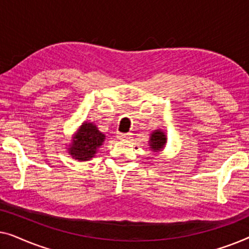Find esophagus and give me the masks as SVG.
I'll use <instances>...</instances> for the list:
<instances>
[{
	"label": "esophagus",
	"instance_id": "1",
	"mask_svg": "<svg viewBox=\"0 0 249 249\" xmlns=\"http://www.w3.org/2000/svg\"><path fill=\"white\" fill-rule=\"evenodd\" d=\"M131 136L132 135L130 134V132H128V134H119L118 138L119 139H124V141H130Z\"/></svg>",
	"mask_w": 249,
	"mask_h": 249
}]
</instances>
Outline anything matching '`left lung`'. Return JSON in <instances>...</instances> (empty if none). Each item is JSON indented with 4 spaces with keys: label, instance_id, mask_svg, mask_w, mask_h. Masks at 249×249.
Listing matches in <instances>:
<instances>
[{
    "label": "left lung",
    "instance_id": "8db88e82",
    "mask_svg": "<svg viewBox=\"0 0 249 249\" xmlns=\"http://www.w3.org/2000/svg\"><path fill=\"white\" fill-rule=\"evenodd\" d=\"M148 144H149V146H151L149 148H151L153 152L162 151L166 144L165 134L162 130H160V129H158V130H154L151 134V138H149Z\"/></svg>",
    "mask_w": 249,
    "mask_h": 249
}]
</instances>
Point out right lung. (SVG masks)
<instances>
[{
    "mask_svg": "<svg viewBox=\"0 0 249 249\" xmlns=\"http://www.w3.org/2000/svg\"><path fill=\"white\" fill-rule=\"evenodd\" d=\"M105 135L91 122H84L69 145V154L78 161H88L94 158L97 149L103 144Z\"/></svg>",
    "mask_w": 249,
    "mask_h": 249,
    "instance_id": "right-lung-1",
    "label": "right lung"
}]
</instances>
